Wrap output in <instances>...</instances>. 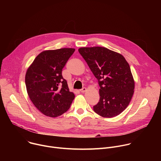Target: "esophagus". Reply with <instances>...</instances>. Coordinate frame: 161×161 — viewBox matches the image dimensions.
<instances>
[{
    "mask_svg": "<svg viewBox=\"0 0 161 161\" xmlns=\"http://www.w3.org/2000/svg\"><path fill=\"white\" fill-rule=\"evenodd\" d=\"M86 88H83L81 89L80 91V92L83 93V92H86Z\"/></svg>",
    "mask_w": 161,
    "mask_h": 161,
    "instance_id": "1",
    "label": "esophagus"
}]
</instances>
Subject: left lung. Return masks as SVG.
<instances>
[{
	"instance_id": "8db88e82",
	"label": "left lung",
	"mask_w": 161,
	"mask_h": 161,
	"mask_svg": "<svg viewBox=\"0 0 161 161\" xmlns=\"http://www.w3.org/2000/svg\"><path fill=\"white\" fill-rule=\"evenodd\" d=\"M78 52L100 86V99L94 111L104 118L119 115L128 106L134 92L129 64L122 55L104 47H83Z\"/></svg>"
}]
</instances>
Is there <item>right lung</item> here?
<instances>
[{
    "label": "right lung",
    "instance_id": "add662e5",
    "mask_svg": "<svg viewBox=\"0 0 161 161\" xmlns=\"http://www.w3.org/2000/svg\"><path fill=\"white\" fill-rule=\"evenodd\" d=\"M75 48L45 50L27 69L25 85L29 97L44 115L57 117L69 109L75 94L62 75V69Z\"/></svg>",
    "mask_w": 161,
    "mask_h": 161
}]
</instances>
